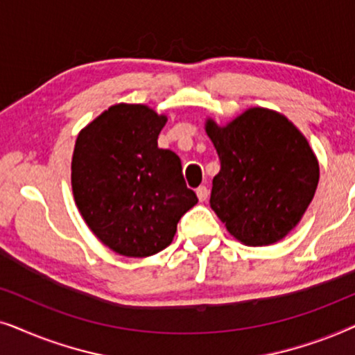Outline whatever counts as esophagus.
<instances>
[{"mask_svg":"<svg viewBox=\"0 0 355 355\" xmlns=\"http://www.w3.org/2000/svg\"><path fill=\"white\" fill-rule=\"evenodd\" d=\"M208 196H210V191H208L205 186H200L197 189V197H198V200H200V202H205Z\"/></svg>","mask_w":355,"mask_h":355,"instance_id":"34e87169","label":"esophagus"}]
</instances>
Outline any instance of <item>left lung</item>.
<instances>
[{
  "instance_id": "left-lung-1",
  "label": "left lung",
  "mask_w": 355,
  "mask_h": 355,
  "mask_svg": "<svg viewBox=\"0 0 355 355\" xmlns=\"http://www.w3.org/2000/svg\"><path fill=\"white\" fill-rule=\"evenodd\" d=\"M205 130L220 157L210 205L242 244L261 247L288 236L318 186L320 168L304 134L273 110L250 108Z\"/></svg>"
}]
</instances>
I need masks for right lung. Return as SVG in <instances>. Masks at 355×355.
<instances>
[{"mask_svg": "<svg viewBox=\"0 0 355 355\" xmlns=\"http://www.w3.org/2000/svg\"><path fill=\"white\" fill-rule=\"evenodd\" d=\"M166 121L147 105L119 103L77 135L71 163L76 205L90 231L119 255L166 249L181 216L198 202L178 155L158 148Z\"/></svg>", "mask_w": 355, "mask_h": 355, "instance_id": "right-lung-1", "label": "right lung"}]
</instances>
